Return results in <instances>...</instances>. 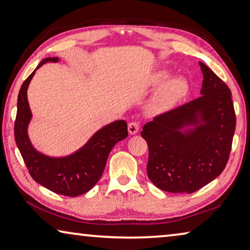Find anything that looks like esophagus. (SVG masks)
<instances>
[{
	"label": "esophagus",
	"mask_w": 250,
	"mask_h": 250,
	"mask_svg": "<svg viewBox=\"0 0 250 250\" xmlns=\"http://www.w3.org/2000/svg\"><path fill=\"white\" fill-rule=\"evenodd\" d=\"M128 131H129V133L132 134V135L137 134L138 131H139V124H138V122H135V121L130 122V124L128 125Z\"/></svg>",
	"instance_id": "1"
}]
</instances>
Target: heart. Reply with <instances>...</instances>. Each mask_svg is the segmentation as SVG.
Instances as JSON below:
<instances>
[{"label": "heart", "instance_id": "1", "mask_svg": "<svg viewBox=\"0 0 250 250\" xmlns=\"http://www.w3.org/2000/svg\"><path fill=\"white\" fill-rule=\"evenodd\" d=\"M170 70L161 69L152 76L151 84L153 87L161 86L158 94L152 104V108L154 110H163L171 107L172 104L177 103L180 99L183 98L188 89V83L182 76H175L170 77Z\"/></svg>", "mask_w": 250, "mask_h": 250}]
</instances>
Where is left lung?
<instances>
[{"label": "left lung", "instance_id": "left-lung-1", "mask_svg": "<svg viewBox=\"0 0 250 250\" xmlns=\"http://www.w3.org/2000/svg\"><path fill=\"white\" fill-rule=\"evenodd\" d=\"M201 97L155 117L141 131L149 146L146 172L156 188L191 194L221 174L236 128L231 92L204 62Z\"/></svg>", "mask_w": 250, "mask_h": 250}]
</instances>
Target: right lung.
<instances>
[{
    "label": "right lung",
    "instance_id": "obj_1",
    "mask_svg": "<svg viewBox=\"0 0 250 250\" xmlns=\"http://www.w3.org/2000/svg\"><path fill=\"white\" fill-rule=\"evenodd\" d=\"M58 61V57L43 59L23 83L18 97L14 135L16 146L34 181L59 195L75 197L90 191L100 180L110 151L116 143L128 137V125L125 120L110 122L96 131L77 151L65 156H49L37 151L29 140L27 131L32 120L27 89L40 67L48 62Z\"/></svg>",
    "mask_w": 250,
    "mask_h": 250
}]
</instances>
